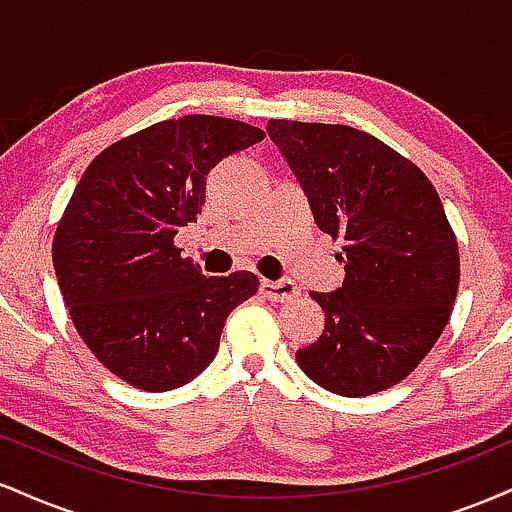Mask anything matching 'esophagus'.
Here are the masks:
<instances>
[{
    "mask_svg": "<svg viewBox=\"0 0 512 512\" xmlns=\"http://www.w3.org/2000/svg\"><path fill=\"white\" fill-rule=\"evenodd\" d=\"M262 293H264V298H269V301L286 303V301H293V298H298L301 289H298V286L289 279H284V281L264 279L262 281Z\"/></svg>",
    "mask_w": 512,
    "mask_h": 512,
    "instance_id": "obj_1",
    "label": "esophagus"
}]
</instances>
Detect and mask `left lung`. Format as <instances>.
<instances>
[{"label":"left lung","mask_w":512,"mask_h":512,"mask_svg":"<svg viewBox=\"0 0 512 512\" xmlns=\"http://www.w3.org/2000/svg\"><path fill=\"white\" fill-rule=\"evenodd\" d=\"M267 132L317 228L344 243L346 279L334 293H310L325 330L296 351L298 366L344 397L402 383L443 334L460 286V250L436 187L361 129L269 120Z\"/></svg>","instance_id":"left-lung-1"}]
</instances>
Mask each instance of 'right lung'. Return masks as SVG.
<instances>
[{"mask_svg":"<svg viewBox=\"0 0 512 512\" xmlns=\"http://www.w3.org/2000/svg\"><path fill=\"white\" fill-rule=\"evenodd\" d=\"M262 139L248 122L185 115L117 139L81 175L52 264L79 337L127 385L190 383L214 361L228 313L257 293L252 272L204 276L173 238L202 214L209 170Z\"/></svg>","mask_w":512,"mask_h":512,"instance_id":"right-lung-1","label":"right lung"}]
</instances>
